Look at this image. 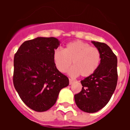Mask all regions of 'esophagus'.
I'll list each match as a JSON object with an SVG mask.
<instances>
[{"instance_id":"34e87169","label":"esophagus","mask_w":130,"mask_h":130,"mask_svg":"<svg viewBox=\"0 0 130 130\" xmlns=\"http://www.w3.org/2000/svg\"><path fill=\"white\" fill-rule=\"evenodd\" d=\"M73 79H69V84H70V85H72V83L73 82Z\"/></svg>"}]
</instances>
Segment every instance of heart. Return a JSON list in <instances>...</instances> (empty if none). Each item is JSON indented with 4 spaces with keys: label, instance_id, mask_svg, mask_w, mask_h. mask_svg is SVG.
<instances>
[{
    "label": "heart",
    "instance_id": "b5f03b06",
    "mask_svg": "<svg viewBox=\"0 0 130 130\" xmlns=\"http://www.w3.org/2000/svg\"><path fill=\"white\" fill-rule=\"evenodd\" d=\"M53 60L60 72H67L72 64L73 67L69 70L71 76L80 75L82 77H87L94 73L98 68L101 54L98 48L76 40L68 43L64 50L59 48L55 49Z\"/></svg>",
    "mask_w": 130,
    "mask_h": 130
}]
</instances>
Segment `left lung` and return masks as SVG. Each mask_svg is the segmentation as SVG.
Wrapping results in <instances>:
<instances>
[{"mask_svg": "<svg viewBox=\"0 0 130 130\" xmlns=\"http://www.w3.org/2000/svg\"><path fill=\"white\" fill-rule=\"evenodd\" d=\"M91 42L100 52V63L94 73L81 81L82 90L74 96L77 106L89 113L97 112L107 104L118 80L117 56L105 43Z\"/></svg>", "mask_w": 130, "mask_h": 130, "instance_id": "8db88e82", "label": "left lung"}]
</instances>
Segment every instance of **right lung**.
Wrapping results in <instances>:
<instances>
[{
    "mask_svg": "<svg viewBox=\"0 0 130 130\" xmlns=\"http://www.w3.org/2000/svg\"><path fill=\"white\" fill-rule=\"evenodd\" d=\"M60 43L54 37H38L23 43L15 54L13 85L23 102L35 111L49 109L60 90L69 85L53 60Z\"/></svg>",
    "mask_w": 130,
    "mask_h": 130,
    "instance_id": "add662e5",
    "label": "right lung"
}]
</instances>
